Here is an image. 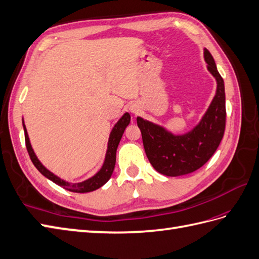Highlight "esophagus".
<instances>
[{
  "label": "esophagus",
  "instance_id": "1",
  "mask_svg": "<svg viewBox=\"0 0 259 259\" xmlns=\"http://www.w3.org/2000/svg\"><path fill=\"white\" fill-rule=\"evenodd\" d=\"M130 110H131L132 113H137L138 112V109L136 108V106H131Z\"/></svg>",
  "mask_w": 259,
  "mask_h": 259
}]
</instances>
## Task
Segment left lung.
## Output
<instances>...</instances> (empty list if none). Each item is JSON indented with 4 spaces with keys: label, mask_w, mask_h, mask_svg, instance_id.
Masks as SVG:
<instances>
[{
    "label": "left lung",
    "mask_w": 259,
    "mask_h": 259,
    "mask_svg": "<svg viewBox=\"0 0 259 259\" xmlns=\"http://www.w3.org/2000/svg\"><path fill=\"white\" fill-rule=\"evenodd\" d=\"M206 68L217 80V91L201 121L185 134H172L163 126L137 117L147 158L157 171L179 177L202 167L215 153L225 130L224 81L212 55L204 48Z\"/></svg>",
    "instance_id": "8db88e82"
}]
</instances>
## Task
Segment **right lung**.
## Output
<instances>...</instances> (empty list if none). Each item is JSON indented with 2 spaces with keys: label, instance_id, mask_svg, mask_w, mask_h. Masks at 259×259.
I'll return each mask as SVG.
<instances>
[{
  "label": "right lung",
  "instance_id": "add662e5",
  "mask_svg": "<svg viewBox=\"0 0 259 259\" xmlns=\"http://www.w3.org/2000/svg\"><path fill=\"white\" fill-rule=\"evenodd\" d=\"M130 122H131V115L128 114V113H125V114L118 119L117 123L114 125V127H113L111 131L109 142H108V149H106L105 159H104L102 167H101V169L96 175L93 176V177L82 181V182H77V184H71V182H68L64 179L59 178L58 176H56L52 171H49V170L42 165V163L39 161V159L37 158V156L35 155L33 147H31L30 142H29V137L27 134L26 126H25L24 121H23V127H24V133H25V143H26V148L28 151V155L30 157V160L33 161L34 166L37 168V170H38V171L42 176H45L46 178L55 182L56 185H58L64 189H66V190L72 191V192L84 193V192H90V191L97 190V189L105 185L106 182L109 181V179L111 178L113 170H114V167H115L116 149H117V146L119 144V141H121V138L123 136L124 131L126 127H127Z\"/></svg>",
  "mask_w": 259,
  "mask_h": 259
}]
</instances>
